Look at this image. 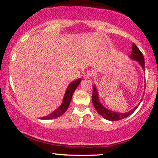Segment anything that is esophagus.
I'll list each match as a JSON object with an SVG mask.
<instances>
[{
    "mask_svg": "<svg viewBox=\"0 0 158 158\" xmlns=\"http://www.w3.org/2000/svg\"><path fill=\"white\" fill-rule=\"evenodd\" d=\"M92 76V73L90 71V70H87V71L85 72V73H84L83 74L84 78H85V79H87V78H90Z\"/></svg>",
    "mask_w": 158,
    "mask_h": 158,
    "instance_id": "esophagus-1",
    "label": "esophagus"
}]
</instances>
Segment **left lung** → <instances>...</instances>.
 Segmentation results:
<instances>
[{
	"label": "left lung",
	"mask_w": 158,
	"mask_h": 158,
	"mask_svg": "<svg viewBox=\"0 0 158 158\" xmlns=\"http://www.w3.org/2000/svg\"><path fill=\"white\" fill-rule=\"evenodd\" d=\"M130 58L131 60H135V61L138 62L140 64V66H141L143 70L145 72V66H144V56H143L142 52L140 51V49L138 48L136 45L135 44H132V52L130 55ZM145 86V85H144ZM145 88V87H144ZM93 92H92V103H93L94 106H95V109H96V111H98V114L102 116V117L104 118L106 120L109 121H118L121 120V119H123L127 118L128 116L131 114L134 111L136 110L138 106L134 108L133 109L131 110V111H128V112L125 113H120V112H114V111H111V110H109L106 109V107L102 105V103L100 102L99 98H98V91H97L96 87H95V85H93ZM142 101V99H141Z\"/></svg>",
	"instance_id": "8db88e82"
}]
</instances>
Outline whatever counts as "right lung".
Returning a JSON list of instances; mask_svg holds the SVG:
<instances>
[{"label":"right lung","instance_id":"add662e5","mask_svg":"<svg viewBox=\"0 0 158 158\" xmlns=\"http://www.w3.org/2000/svg\"><path fill=\"white\" fill-rule=\"evenodd\" d=\"M81 82V79H76V80L73 81L71 83L69 84V86H68L67 89H66V92H65L64 97H63V102L60 105V107L57 109H56L55 111H52V113L48 114L47 116H45V117L41 118L40 119H46V120H48V119H52L56 118H58L60 116H61L62 114H64L66 112V110L69 108V106L70 104V102L72 100V97H73V92H75L76 88L78 87V85L80 84Z\"/></svg>","mask_w":158,"mask_h":158}]
</instances>
